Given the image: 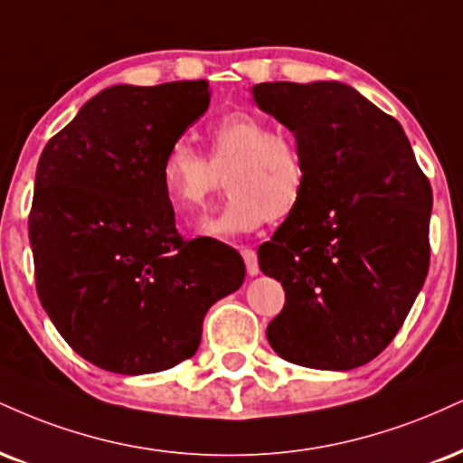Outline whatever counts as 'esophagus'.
I'll use <instances>...</instances> for the list:
<instances>
[{
    "instance_id": "esophagus-1",
    "label": "esophagus",
    "mask_w": 463,
    "mask_h": 463,
    "mask_svg": "<svg viewBox=\"0 0 463 463\" xmlns=\"http://www.w3.org/2000/svg\"><path fill=\"white\" fill-rule=\"evenodd\" d=\"M241 256H243V260H246V269H248V274L250 276H256L259 274V256H256V252L252 248H243L241 250Z\"/></svg>"
}]
</instances>
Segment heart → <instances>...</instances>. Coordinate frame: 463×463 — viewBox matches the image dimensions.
Segmentation results:
<instances>
[{
	"instance_id": "1",
	"label": "heart",
	"mask_w": 463,
	"mask_h": 463,
	"mask_svg": "<svg viewBox=\"0 0 463 463\" xmlns=\"http://www.w3.org/2000/svg\"><path fill=\"white\" fill-rule=\"evenodd\" d=\"M226 175L224 209L194 226L198 237L228 239L267 220L291 217L308 189V165L291 137L254 114H228L209 131V159L178 140L161 159L164 196L178 215H198Z\"/></svg>"
}]
</instances>
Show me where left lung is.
Instances as JSON below:
<instances>
[{"mask_svg": "<svg viewBox=\"0 0 463 463\" xmlns=\"http://www.w3.org/2000/svg\"><path fill=\"white\" fill-rule=\"evenodd\" d=\"M254 103L293 131L304 203L259 248L287 302L267 326L293 364L349 371L403 326L429 269L431 185L403 127L341 81H267Z\"/></svg>", "mask_w": 463, "mask_h": 463, "instance_id": "left-lung-1", "label": "left lung"}]
</instances>
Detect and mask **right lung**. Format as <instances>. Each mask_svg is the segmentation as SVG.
Masks as SVG:
<instances>
[{"mask_svg":"<svg viewBox=\"0 0 463 463\" xmlns=\"http://www.w3.org/2000/svg\"><path fill=\"white\" fill-rule=\"evenodd\" d=\"M209 101L204 80L105 88L38 159L27 220L38 298L105 371L144 375L192 358L207 310L246 278L224 243L178 235L159 181L165 150Z\"/></svg>","mask_w":463,"mask_h":463,"instance_id":"right-lung-1","label":"right lung"}]
</instances>
